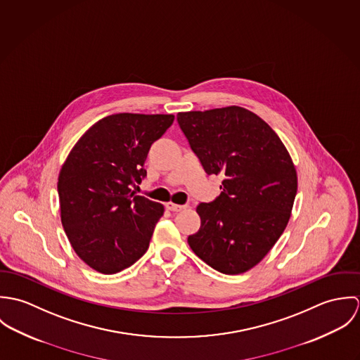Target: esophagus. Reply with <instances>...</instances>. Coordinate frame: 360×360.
<instances>
[{"label": "esophagus", "instance_id": "esophagus-1", "mask_svg": "<svg viewBox=\"0 0 360 360\" xmlns=\"http://www.w3.org/2000/svg\"><path fill=\"white\" fill-rule=\"evenodd\" d=\"M166 209L170 212H180L183 209H186V205H179V204H173V202H166Z\"/></svg>", "mask_w": 360, "mask_h": 360}]
</instances>
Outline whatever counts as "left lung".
<instances>
[{"label":"left lung","instance_id":"8db88e82","mask_svg":"<svg viewBox=\"0 0 360 360\" xmlns=\"http://www.w3.org/2000/svg\"><path fill=\"white\" fill-rule=\"evenodd\" d=\"M207 174H221L220 195L197 206L200 230L188 245L224 274L252 269L277 243L291 216L297 170L274 130L241 106L177 113Z\"/></svg>","mask_w":360,"mask_h":360}]
</instances>
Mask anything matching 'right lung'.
<instances>
[{"label":"right lung","instance_id":"obj_1","mask_svg":"<svg viewBox=\"0 0 360 360\" xmlns=\"http://www.w3.org/2000/svg\"><path fill=\"white\" fill-rule=\"evenodd\" d=\"M173 115L116 113L93 124L68 155L58 177L60 220L79 257L115 274L143 257L163 205L136 195L144 163Z\"/></svg>","mask_w":360,"mask_h":360}]
</instances>
